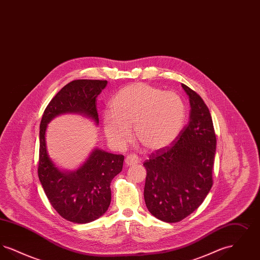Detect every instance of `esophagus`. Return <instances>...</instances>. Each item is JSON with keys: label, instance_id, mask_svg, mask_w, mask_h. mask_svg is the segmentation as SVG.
<instances>
[{"label": "esophagus", "instance_id": "34e87169", "mask_svg": "<svg viewBox=\"0 0 260 260\" xmlns=\"http://www.w3.org/2000/svg\"><path fill=\"white\" fill-rule=\"evenodd\" d=\"M124 161H125V165L129 167V166H135L136 164L140 162V160L136 155H128V156H126Z\"/></svg>", "mask_w": 260, "mask_h": 260}]
</instances>
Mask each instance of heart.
I'll use <instances>...</instances> for the list:
<instances>
[{
	"label": "heart",
	"mask_w": 260,
	"mask_h": 260,
	"mask_svg": "<svg viewBox=\"0 0 260 260\" xmlns=\"http://www.w3.org/2000/svg\"><path fill=\"white\" fill-rule=\"evenodd\" d=\"M186 119L185 103L179 94L147 84L120 89L102 118L103 131L114 147L123 149L136 138L149 151L171 145L180 135Z\"/></svg>",
	"instance_id": "1"
}]
</instances>
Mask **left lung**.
I'll return each mask as SVG.
<instances>
[{"label": "left lung", "instance_id": "obj_1", "mask_svg": "<svg viewBox=\"0 0 260 260\" xmlns=\"http://www.w3.org/2000/svg\"><path fill=\"white\" fill-rule=\"evenodd\" d=\"M190 102L189 123L171 146L152 153L144 200L149 211L165 222H178L197 210L212 186L216 137L204 100L184 84Z\"/></svg>", "mask_w": 260, "mask_h": 260}]
</instances>
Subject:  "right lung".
I'll return each mask as SVG.
<instances>
[{
    "instance_id": "add662e5",
    "label": "right lung",
    "mask_w": 260,
    "mask_h": 260,
    "mask_svg": "<svg viewBox=\"0 0 260 260\" xmlns=\"http://www.w3.org/2000/svg\"><path fill=\"white\" fill-rule=\"evenodd\" d=\"M107 81L75 80L50 100L40 124L38 175L51 206L71 222L88 223L102 216L111 203L112 179L122 172L124 156L94 148L75 171L60 170L49 156L46 132L48 124L63 114H80L99 125L95 100Z\"/></svg>"
}]
</instances>
